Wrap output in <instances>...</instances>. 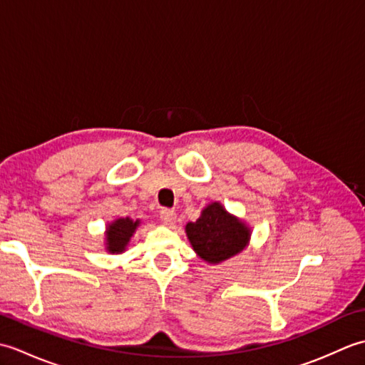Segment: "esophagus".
<instances>
[{
  "label": "esophagus",
  "instance_id": "1",
  "mask_svg": "<svg viewBox=\"0 0 365 365\" xmlns=\"http://www.w3.org/2000/svg\"><path fill=\"white\" fill-rule=\"evenodd\" d=\"M160 220L166 224V226H173L177 220V215L174 210H170V208H161L160 212Z\"/></svg>",
  "mask_w": 365,
  "mask_h": 365
}]
</instances>
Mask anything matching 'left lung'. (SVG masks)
Masks as SVG:
<instances>
[{
	"mask_svg": "<svg viewBox=\"0 0 365 365\" xmlns=\"http://www.w3.org/2000/svg\"><path fill=\"white\" fill-rule=\"evenodd\" d=\"M190 243L200 257L210 263H220L243 251L250 238V229L213 202L204 208L197 221L187 224Z\"/></svg>",
	"mask_w": 365,
	"mask_h": 365,
	"instance_id": "obj_1",
	"label": "left lung"
}]
</instances>
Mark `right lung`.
Masks as SVG:
<instances>
[{
	"label": "right lung",
	"mask_w": 365,
	"mask_h": 365,
	"mask_svg": "<svg viewBox=\"0 0 365 365\" xmlns=\"http://www.w3.org/2000/svg\"><path fill=\"white\" fill-rule=\"evenodd\" d=\"M139 221H133L130 218H120L114 221L111 226H108L106 232V247L110 252H122L125 250L130 237L133 235L135 229L138 227Z\"/></svg>",
	"instance_id": "obj_1"
}]
</instances>
